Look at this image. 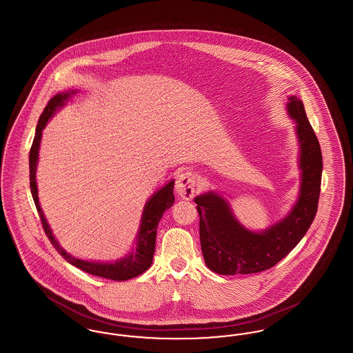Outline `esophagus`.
<instances>
[{
    "instance_id": "obj_1",
    "label": "esophagus",
    "mask_w": 353,
    "mask_h": 353,
    "mask_svg": "<svg viewBox=\"0 0 353 353\" xmlns=\"http://www.w3.org/2000/svg\"><path fill=\"white\" fill-rule=\"evenodd\" d=\"M176 192L184 200L193 199L196 193V176L192 172L181 173L176 180Z\"/></svg>"
}]
</instances>
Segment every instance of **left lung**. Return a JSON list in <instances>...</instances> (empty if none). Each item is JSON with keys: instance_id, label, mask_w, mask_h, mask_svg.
<instances>
[{"instance_id": "left-lung-1", "label": "left lung", "mask_w": 353, "mask_h": 353, "mask_svg": "<svg viewBox=\"0 0 353 353\" xmlns=\"http://www.w3.org/2000/svg\"><path fill=\"white\" fill-rule=\"evenodd\" d=\"M287 112L296 123L299 197L288 214L263 232L241 225L222 196L208 192L194 199L200 214V241L205 263L221 275L255 274L275 266L302 239L318 212L323 159L320 144L303 105L295 95L288 97Z\"/></svg>"}]
</instances>
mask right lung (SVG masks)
Segmentation results:
<instances>
[{"label": "right lung", "mask_w": 353, "mask_h": 353, "mask_svg": "<svg viewBox=\"0 0 353 353\" xmlns=\"http://www.w3.org/2000/svg\"><path fill=\"white\" fill-rule=\"evenodd\" d=\"M75 92L77 91H66V92H59L55 97H52L48 103V105L45 107L41 118L38 120L33 145L30 148V154H29L30 190H32L34 203L37 206L42 226L45 229V233L48 235V238L50 239L51 245L68 261V263H71L72 266H75L78 269L83 270L91 275H95V276H101V278H107V279H112V281H127V279H131V278L143 274L145 270L151 268L154 246H156V233H157L159 222L163 217L164 212L168 210L174 202V196H173L174 180L169 181L168 184L164 185L161 189H159L156 193H153V196L145 203L141 221H140V230L137 233V238L134 242L136 248L130 254H127L124 258L118 259L115 262H91V261L75 258V256L70 255L66 250H63L52 234L50 226H49L48 221L45 219V214L39 206L35 172H37L39 144H41L43 128L46 127L49 119L55 114V111L59 110L61 107H63L65 103L68 101V98L71 95H74Z\"/></svg>", "instance_id": "1"}]
</instances>
